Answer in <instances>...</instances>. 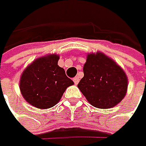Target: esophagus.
<instances>
[{"label":"esophagus","instance_id":"1","mask_svg":"<svg viewBox=\"0 0 146 146\" xmlns=\"http://www.w3.org/2000/svg\"><path fill=\"white\" fill-rule=\"evenodd\" d=\"M73 81H74V83H75V84H78V83L79 82V78H78V77H76V78H74V79H73Z\"/></svg>","mask_w":146,"mask_h":146}]
</instances>
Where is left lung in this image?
<instances>
[{
    "label": "left lung",
    "instance_id": "left-lung-1",
    "mask_svg": "<svg viewBox=\"0 0 146 146\" xmlns=\"http://www.w3.org/2000/svg\"><path fill=\"white\" fill-rule=\"evenodd\" d=\"M83 72L84 77L78 87L92 106L110 109L125 97L127 76L114 60L103 53L88 55Z\"/></svg>",
    "mask_w": 146,
    "mask_h": 146
}]
</instances>
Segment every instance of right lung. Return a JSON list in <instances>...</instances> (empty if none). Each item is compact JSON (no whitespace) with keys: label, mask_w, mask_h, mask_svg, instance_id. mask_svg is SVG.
<instances>
[{"label":"right lung","mask_w":146,"mask_h":146,"mask_svg":"<svg viewBox=\"0 0 146 146\" xmlns=\"http://www.w3.org/2000/svg\"><path fill=\"white\" fill-rule=\"evenodd\" d=\"M59 56L53 54L35 59L27 67L20 78L23 97L38 109L51 108L59 102L67 88L74 84L57 65Z\"/></svg>","instance_id":"obj_1"}]
</instances>
